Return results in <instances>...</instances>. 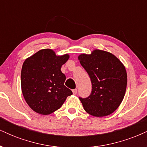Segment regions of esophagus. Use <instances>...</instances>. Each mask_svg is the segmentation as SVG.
Wrapping results in <instances>:
<instances>
[{
	"label": "esophagus",
	"instance_id": "34e87169",
	"mask_svg": "<svg viewBox=\"0 0 147 147\" xmlns=\"http://www.w3.org/2000/svg\"><path fill=\"white\" fill-rule=\"evenodd\" d=\"M72 92H73L74 95H76V94L77 93V89H74V90H72Z\"/></svg>",
	"mask_w": 147,
	"mask_h": 147
}]
</instances>
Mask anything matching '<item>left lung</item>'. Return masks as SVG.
Masks as SVG:
<instances>
[{"label": "left lung", "instance_id": "obj_1", "mask_svg": "<svg viewBox=\"0 0 147 147\" xmlns=\"http://www.w3.org/2000/svg\"><path fill=\"white\" fill-rule=\"evenodd\" d=\"M78 58L92 84L90 95L86 98L79 97L84 110L98 117L113 113L125 95V67L115 55L103 50H95L91 55L82 54Z\"/></svg>", "mask_w": 147, "mask_h": 147}]
</instances>
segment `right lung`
Listing matches in <instances>:
<instances>
[{"instance_id":"right-lung-1","label":"right lung","mask_w":147,"mask_h":147,"mask_svg":"<svg viewBox=\"0 0 147 147\" xmlns=\"http://www.w3.org/2000/svg\"><path fill=\"white\" fill-rule=\"evenodd\" d=\"M68 59V55L57 56L52 50L44 49L24 61L21 75L22 92L34 111L51 114L72 94L64 86L65 75L61 70Z\"/></svg>"}]
</instances>
